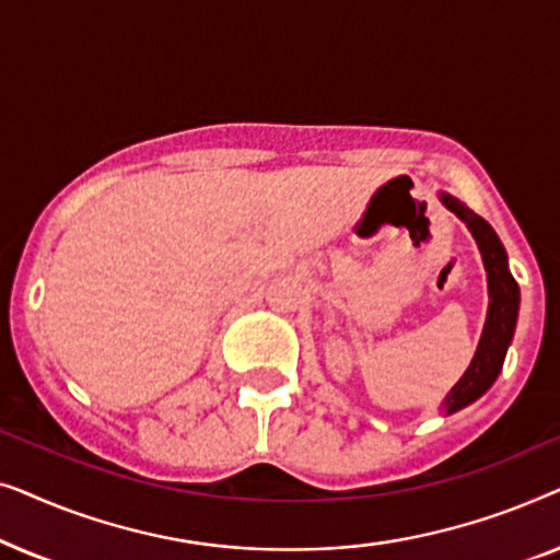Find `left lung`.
I'll list each match as a JSON object with an SVG mask.
<instances>
[{
    "instance_id": "1",
    "label": "left lung",
    "mask_w": 560,
    "mask_h": 560,
    "mask_svg": "<svg viewBox=\"0 0 560 560\" xmlns=\"http://www.w3.org/2000/svg\"><path fill=\"white\" fill-rule=\"evenodd\" d=\"M441 201L446 203V209L456 213L458 219L466 221V226L471 229L474 240L479 244L481 259L487 267V282H489V311H487V324L485 334H481L479 349L474 354L469 370L464 372V377L458 380V385L451 389L446 397V410L456 412L466 408V405L477 400L492 387L497 374L502 372L504 354L515 334L517 324V308H520V288L515 278H512L508 267V252H504L502 242L497 240L494 229L487 224L485 219L466 209L464 203H458L456 198L448 194L441 196Z\"/></svg>"
}]
</instances>
